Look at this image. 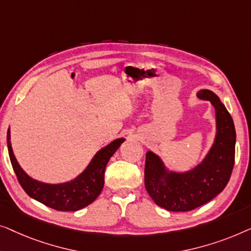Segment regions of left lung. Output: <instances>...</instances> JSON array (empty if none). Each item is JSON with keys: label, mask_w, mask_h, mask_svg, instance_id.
<instances>
[{"label": "left lung", "mask_w": 251, "mask_h": 251, "mask_svg": "<svg viewBox=\"0 0 251 251\" xmlns=\"http://www.w3.org/2000/svg\"><path fill=\"white\" fill-rule=\"evenodd\" d=\"M198 98L210 101L216 111V139L200 165L186 173H168L160 158L146 156L144 184L158 206L169 211H189L207 203L223 191L230 181L235 157V128L230 112L209 90Z\"/></svg>", "instance_id": "8db88e82"}]
</instances>
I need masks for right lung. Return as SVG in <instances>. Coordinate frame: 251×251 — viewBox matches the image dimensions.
I'll return each mask as SVG.
<instances>
[{
    "label": "right lung",
    "mask_w": 251,
    "mask_h": 251,
    "mask_svg": "<svg viewBox=\"0 0 251 251\" xmlns=\"http://www.w3.org/2000/svg\"><path fill=\"white\" fill-rule=\"evenodd\" d=\"M8 150L17 178L25 192L45 206L60 211H76L89 206L100 195L104 184V171L112 154L125 139H117L95 154L87 168L73 181L62 184H47L29 177L13 154L10 128L6 134Z\"/></svg>",
    "instance_id": "right-lung-1"
}]
</instances>
